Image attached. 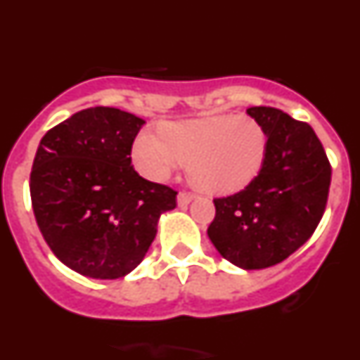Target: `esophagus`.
Wrapping results in <instances>:
<instances>
[{
	"instance_id": "esophagus-1",
	"label": "esophagus",
	"mask_w": 360,
	"mask_h": 360,
	"mask_svg": "<svg viewBox=\"0 0 360 360\" xmlns=\"http://www.w3.org/2000/svg\"><path fill=\"white\" fill-rule=\"evenodd\" d=\"M193 198H195V196L191 195V193H187V191H180V193H178V207H186V205H189Z\"/></svg>"
}]
</instances>
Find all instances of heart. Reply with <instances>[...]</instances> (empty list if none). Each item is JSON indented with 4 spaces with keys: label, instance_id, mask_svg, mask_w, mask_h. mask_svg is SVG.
I'll list each match as a JSON object with an SVG mask.
<instances>
[{
    "label": "heart",
    "instance_id": "b5f03b06",
    "mask_svg": "<svg viewBox=\"0 0 360 360\" xmlns=\"http://www.w3.org/2000/svg\"><path fill=\"white\" fill-rule=\"evenodd\" d=\"M269 135L245 115L171 122L160 135L144 131L133 144L136 167L153 180H164L187 162L191 182L203 193L229 195L249 186L265 164Z\"/></svg>",
    "mask_w": 360,
    "mask_h": 360
}]
</instances>
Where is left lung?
Returning a JSON list of instances; mask_svg holds the SVG:
<instances>
[{"mask_svg": "<svg viewBox=\"0 0 360 360\" xmlns=\"http://www.w3.org/2000/svg\"><path fill=\"white\" fill-rule=\"evenodd\" d=\"M269 135L265 164L249 186L214 198L207 229L218 252L241 269H266L307 243L328 202L332 165L311 126L269 106L247 110Z\"/></svg>", "mask_w": 360, "mask_h": 360, "instance_id": "8db88e82", "label": "left lung"}]
</instances>
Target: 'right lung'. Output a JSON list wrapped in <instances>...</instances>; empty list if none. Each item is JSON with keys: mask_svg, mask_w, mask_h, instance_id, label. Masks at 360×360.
Wrapping results in <instances>:
<instances>
[{"mask_svg": "<svg viewBox=\"0 0 360 360\" xmlns=\"http://www.w3.org/2000/svg\"><path fill=\"white\" fill-rule=\"evenodd\" d=\"M144 120L117 108L73 113L41 139L30 173L37 227L66 266L95 279L129 274L157 236L176 191L131 165Z\"/></svg>", "mask_w": 360, "mask_h": 360, "instance_id": "1", "label": "right lung"}]
</instances>
